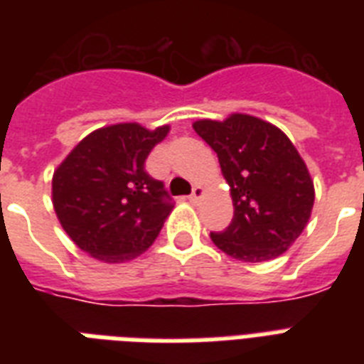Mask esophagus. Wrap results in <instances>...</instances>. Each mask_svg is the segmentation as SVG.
Instances as JSON below:
<instances>
[{
	"label": "esophagus",
	"mask_w": 364,
	"mask_h": 364,
	"mask_svg": "<svg viewBox=\"0 0 364 364\" xmlns=\"http://www.w3.org/2000/svg\"><path fill=\"white\" fill-rule=\"evenodd\" d=\"M202 196H204V188L200 187V185H196V187L193 188V193H191V196H188V200H191V202H198V200L202 198Z\"/></svg>",
	"instance_id": "obj_1"
}]
</instances>
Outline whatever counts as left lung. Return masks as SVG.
<instances>
[{
    "mask_svg": "<svg viewBox=\"0 0 364 364\" xmlns=\"http://www.w3.org/2000/svg\"><path fill=\"white\" fill-rule=\"evenodd\" d=\"M193 128L219 156L234 204L230 225L211 232L213 243L243 262L279 257L306 228L316 198L299 151L279 128L242 113Z\"/></svg>",
    "mask_w": 364,
    "mask_h": 364,
    "instance_id": "left-lung-1",
    "label": "left lung"
}]
</instances>
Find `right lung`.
<instances>
[{
	"mask_svg": "<svg viewBox=\"0 0 364 364\" xmlns=\"http://www.w3.org/2000/svg\"><path fill=\"white\" fill-rule=\"evenodd\" d=\"M170 132L136 122L88 134L53 176V204L68 236L104 262L136 259L156 240L173 210L164 183L145 160Z\"/></svg>",
	"mask_w": 364,
	"mask_h": 364,
	"instance_id": "add662e5",
	"label": "right lung"
}]
</instances>
